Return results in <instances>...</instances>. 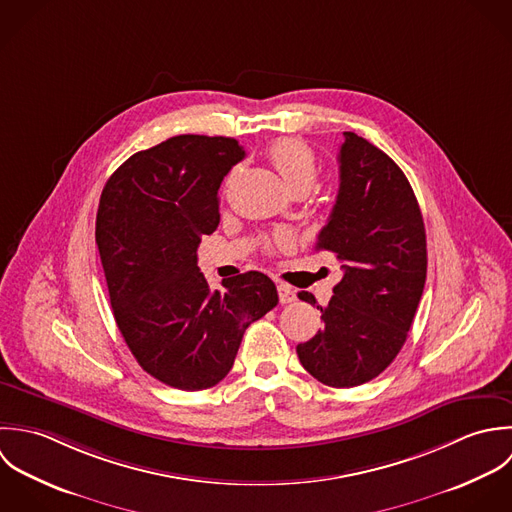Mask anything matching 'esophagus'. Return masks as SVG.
I'll list each match as a JSON object with an SVG mask.
<instances>
[{
  "mask_svg": "<svg viewBox=\"0 0 512 512\" xmlns=\"http://www.w3.org/2000/svg\"><path fill=\"white\" fill-rule=\"evenodd\" d=\"M277 291H279V301L281 305H289V303H295L297 301V293L293 291V287L285 285V283H279L277 285Z\"/></svg>",
  "mask_w": 512,
  "mask_h": 512,
  "instance_id": "esophagus-1",
  "label": "esophagus"
}]
</instances>
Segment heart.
Returning a JSON list of instances; mask_svg holds the SVG:
<instances>
[{"mask_svg":"<svg viewBox=\"0 0 512 512\" xmlns=\"http://www.w3.org/2000/svg\"><path fill=\"white\" fill-rule=\"evenodd\" d=\"M269 160L283 178L289 192H308L318 180V164L310 148L295 138H281L271 144ZM289 245L287 235H277L271 247Z\"/></svg>","mask_w":512,"mask_h":512,"instance_id":"1","label":"heart"}]
</instances>
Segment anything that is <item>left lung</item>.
I'll use <instances>...</instances> for the list:
<instances>
[{
  "label": "left lung",
  "mask_w": 512,
  "mask_h": 512,
  "mask_svg": "<svg viewBox=\"0 0 512 512\" xmlns=\"http://www.w3.org/2000/svg\"><path fill=\"white\" fill-rule=\"evenodd\" d=\"M340 188L316 249L342 263V281L322 312V328L297 346L310 376L354 388L380 376L402 350L425 273V227L400 166L366 138L344 132ZM312 307L316 299L299 293Z\"/></svg>",
  "instance_id": "left-lung-1"
}]
</instances>
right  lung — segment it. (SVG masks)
<instances>
[{
  "label": "right lung",
  "instance_id": "obj_1",
  "mask_svg": "<svg viewBox=\"0 0 512 512\" xmlns=\"http://www.w3.org/2000/svg\"><path fill=\"white\" fill-rule=\"evenodd\" d=\"M243 158L235 138L180 134L132 154L101 194L95 237L116 326L144 372L184 392L221 382L247 326L279 303L259 271L211 291L198 267L217 190Z\"/></svg>",
  "mask_w": 512,
  "mask_h": 512
}]
</instances>
